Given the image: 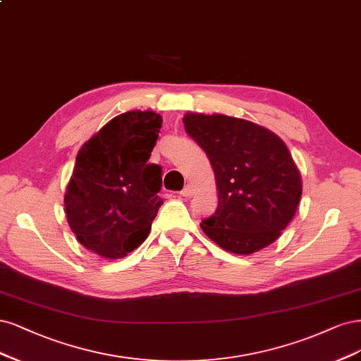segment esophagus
<instances>
[{
    "label": "esophagus",
    "instance_id": "esophagus-1",
    "mask_svg": "<svg viewBox=\"0 0 361 361\" xmlns=\"http://www.w3.org/2000/svg\"><path fill=\"white\" fill-rule=\"evenodd\" d=\"M180 195H181V196H184V197H189V196H192V195H193V185H190V184L184 185V189L180 192Z\"/></svg>",
    "mask_w": 361,
    "mask_h": 361
}]
</instances>
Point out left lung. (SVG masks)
I'll return each mask as SVG.
<instances>
[{"mask_svg":"<svg viewBox=\"0 0 361 361\" xmlns=\"http://www.w3.org/2000/svg\"><path fill=\"white\" fill-rule=\"evenodd\" d=\"M184 129L210 159L219 204L201 228L220 247L250 255L269 246L294 217L301 177L281 137L222 114H185Z\"/></svg>","mask_w":361,"mask_h":361,"instance_id":"1","label":"left lung"}]
</instances>
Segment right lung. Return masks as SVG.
<instances>
[{
  "mask_svg": "<svg viewBox=\"0 0 361 361\" xmlns=\"http://www.w3.org/2000/svg\"><path fill=\"white\" fill-rule=\"evenodd\" d=\"M161 117L130 111L111 120L76 156L64 196L78 241L103 258L126 257L145 241L160 205L161 168L148 164Z\"/></svg>",
  "mask_w": 361,
  "mask_h": 361,
  "instance_id": "right-lung-1",
  "label": "right lung"
}]
</instances>
